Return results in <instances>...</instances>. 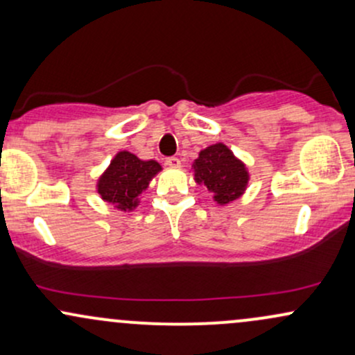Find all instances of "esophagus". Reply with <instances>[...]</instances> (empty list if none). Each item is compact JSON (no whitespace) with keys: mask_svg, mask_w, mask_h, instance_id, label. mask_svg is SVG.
<instances>
[{"mask_svg":"<svg viewBox=\"0 0 355 355\" xmlns=\"http://www.w3.org/2000/svg\"><path fill=\"white\" fill-rule=\"evenodd\" d=\"M165 165L172 166V168H178V166H180V160H178L177 157H168L165 158Z\"/></svg>","mask_w":355,"mask_h":355,"instance_id":"esophagus-1","label":"esophagus"}]
</instances>
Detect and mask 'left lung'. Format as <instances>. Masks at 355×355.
Returning a JSON list of instances; mask_svg holds the SVG:
<instances>
[{
    "label": "left lung",
    "mask_w": 355,
    "mask_h": 355,
    "mask_svg": "<svg viewBox=\"0 0 355 355\" xmlns=\"http://www.w3.org/2000/svg\"><path fill=\"white\" fill-rule=\"evenodd\" d=\"M191 170L195 182L207 187L218 205H227L242 197L250 180L245 164L223 144L203 148L191 164Z\"/></svg>",
    "instance_id": "left-lung-1"
}]
</instances>
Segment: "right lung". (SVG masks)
I'll use <instances>...</instances> for the list:
<instances>
[{
    "mask_svg": "<svg viewBox=\"0 0 355 355\" xmlns=\"http://www.w3.org/2000/svg\"><path fill=\"white\" fill-rule=\"evenodd\" d=\"M162 170L155 160H140L137 155L121 150L108 168L100 175L96 191L101 200L112 203L116 210L132 211L140 205V195L148 189L152 178Z\"/></svg>",
    "mask_w": 355,
    "mask_h": 355,
    "instance_id": "add662e5",
    "label": "right lung"
}]
</instances>
